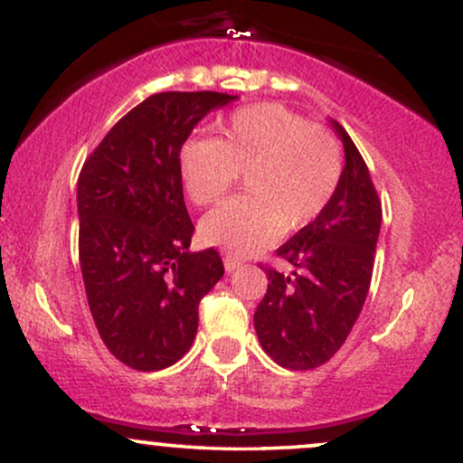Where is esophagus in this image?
Returning a JSON list of instances; mask_svg holds the SVG:
<instances>
[{"instance_id": "esophagus-1", "label": "esophagus", "mask_w": 463, "mask_h": 463, "mask_svg": "<svg viewBox=\"0 0 463 463\" xmlns=\"http://www.w3.org/2000/svg\"><path fill=\"white\" fill-rule=\"evenodd\" d=\"M239 265H241V260L235 259V256H226V259H224V267H226L228 274H231V271L239 269Z\"/></svg>"}]
</instances>
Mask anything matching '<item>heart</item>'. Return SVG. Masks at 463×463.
I'll return each instance as SVG.
<instances>
[{
  "label": "heart",
  "instance_id": "obj_1",
  "mask_svg": "<svg viewBox=\"0 0 463 463\" xmlns=\"http://www.w3.org/2000/svg\"><path fill=\"white\" fill-rule=\"evenodd\" d=\"M239 175L248 196L211 211L200 237L246 256L276 243L285 228L313 224L341 185L343 153L326 127L280 103H256L228 116L220 140L194 136L178 150V176L196 207L215 204Z\"/></svg>",
  "mask_w": 463,
  "mask_h": 463
}]
</instances>
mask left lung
Returning <instances> with one entry per match:
<instances>
[{
	"label": "left lung",
	"instance_id": "obj_1",
	"mask_svg": "<svg viewBox=\"0 0 463 463\" xmlns=\"http://www.w3.org/2000/svg\"><path fill=\"white\" fill-rule=\"evenodd\" d=\"M345 168L332 203L313 224L293 235L278 256L295 267L291 276L265 267L267 293L254 313L260 347L291 371L326 364L347 341L371 287L382 203L369 168L347 131Z\"/></svg>",
	"mask_w": 463,
	"mask_h": 463
}]
</instances>
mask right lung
<instances>
[{"instance_id":"obj_1","label":"right lung","mask_w":463,"mask_h":463,"mask_svg":"<svg viewBox=\"0 0 463 463\" xmlns=\"http://www.w3.org/2000/svg\"><path fill=\"white\" fill-rule=\"evenodd\" d=\"M222 92H159L111 127L77 181L80 265L105 347L136 371L189 352L198 304L224 276L217 250L189 252L178 150Z\"/></svg>"}]
</instances>
